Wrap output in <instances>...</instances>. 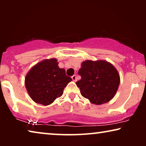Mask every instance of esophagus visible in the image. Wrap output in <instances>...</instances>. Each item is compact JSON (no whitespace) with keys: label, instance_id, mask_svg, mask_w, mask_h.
Segmentation results:
<instances>
[{"label":"esophagus","instance_id":"34e87169","mask_svg":"<svg viewBox=\"0 0 146 146\" xmlns=\"http://www.w3.org/2000/svg\"><path fill=\"white\" fill-rule=\"evenodd\" d=\"M72 80L74 82H76V75H74L72 76Z\"/></svg>","mask_w":146,"mask_h":146}]
</instances>
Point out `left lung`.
<instances>
[{"instance_id":"left-lung-1","label":"left lung","mask_w":146,"mask_h":146,"mask_svg":"<svg viewBox=\"0 0 146 146\" xmlns=\"http://www.w3.org/2000/svg\"><path fill=\"white\" fill-rule=\"evenodd\" d=\"M78 74L81 79L76 84L82 96L96 105L110 101L115 96L120 83L117 69L110 62L103 60L82 62Z\"/></svg>"}]
</instances>
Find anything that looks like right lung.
<instances>
[{
  "mask_svg": "<svg viewBox=\"0 0 146 146\" xmlns=\"http://www.w3.org/2000/svg\"><path fill=\"white\" fill-rule=\"evenodd\" d=\"M71 81L65 70L59 68L58 60L53 58L43 60L32 67L26 75L25 84L35 102L48 106L62 95L64 88Z\"/></svg>",
  "mask_w": 146,
  "mask_h": 146,
  "instance_id": "obj_1",
  "label": "right lung"
}]
</instances>
